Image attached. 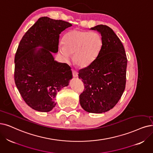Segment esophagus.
I'll return each instance as SVG.
<instances>
[{"label": "esophagus", "mask_w": 153, "mask_h": 153, "mask_svg": "<svg viewBox=\"0 0 153 153\" xmlns=\"http://www.w3.org/2000/svg\"><path fill=\"white\" fill-rule=\"evenodd\" d=\"M72 73H73V77H77L78 76V73L76 71L72 70Z\"/></svg>", "instance_id": "1"}]
</instances>
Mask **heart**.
Returning a JSON list of instances; mask_svg holds the SVG:
<instances>
[{
	"instance_id": "1",
	"label": "heart",
	"mask_w": 153,
	"mask_h": 153,
	"mask_svg": "<svg viewBox=\"0 0 153 153\" xmlns=\"http://www.w3.org/2000/svg\"><path fill=\"white\" fill-rule=\"evenodd\" d=\"M102 44L99 33L73 29L65 35L63 43L59 45V51L66 62H69L71 54H73L74 63L85 68L92 63L99 56Z\"/></svg>"
}]
</instances>
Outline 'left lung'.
I'll return each instance as SVG.
<instances>
[{"mask_svg":"<svg viewBox=\"0 0 153 153\" xmlns=\"http://www.w3.org/2000/svg\"><path fill=\"white\" fill-rule=\"evenodd\" d=\"M91 29L101 34L103 44L94 62L78 71L85 85L80 103L88 112L103 113L117 104L124 93L127 59L123 43L111 27L100 24Z\"/></svg>","mask_w":153,"mask_h":153,"instance_id":"8db88e82","label":"left lung"}]
</instances>
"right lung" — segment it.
I'll return each mask as SVG.
<instances>
[{
    "label": "right lung",
    "mask_w": 153,
    "mask_h": 153,
    "mask_svg": "<svg viewBox=\"0 0 153 153\" xmlns=\"http://www.w3.org/2000/svg\"><path fill=\"white\" fill-rule=\"evenodd\" d=\"M72 26L68 22L42 17L23 36L15 55L14 81L27 104L39 112H50L55 97L72 78L70 66L58 63L51 52L58 51L59 34ZM38 46L43 48L39 50Z\"/></svg>",
    "instance_id": "add662e5"
}]
</instances>
